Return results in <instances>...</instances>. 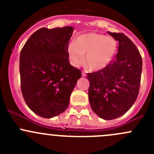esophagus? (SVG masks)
Wrapping results in <instances>:
<instances>
[{"mask_svg":"<svg viewBox=\"0 0 154 154\" xmlns=\"http://www.w3.org/2000/svg\"><path fill=\"white\" fill-rule=\"evenodd\" d=\"M82 76H83V77H86V74H85L84 72H82Z\"/></svg>","mask_w":154,"mask_h":154,"instance_id":"esophagus-1","label":"esophagus"}]
</instances>
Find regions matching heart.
I'll list each match as a JSON object with an SVG mask.
<instances>
[{
  "label": "heart",
  "instance_id": "obj_1",
  "mask_svg": "<svg viewBox=\"0 0 154 154\" xmlns=\"http://www.w3.org/2000/svg\"><path fill=\"white\" fill-rule=\"evenodd\" d=\"M118 48L117 42L103 34L89 32L79 35L74 44L68 47L71 64L78 67L84 61L90 71H97L108 66L114 59Z\"/></svg>",
  "mask_w": 154,
  "mask_h": 154
}]
</instances>
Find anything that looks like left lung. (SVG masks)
Returning <instances> with one entry per match:
<instances>
[{"mask_svg":"<svg viewBox=\"0 0 154 154\" xmlns=\"http://www.w3.org/2000/svg\"><path fill=\"white\" fill-rule=\"evenodd\" d=\"M107 32L119 43L116 58L103 69L88 74L87 79L91 109L101 119L112 120L125 114L137 98L142 60L127 35Z\"/></svg>","mask_w":154,"mask_h":154,"instance_id":"8db88e82","label":"left lung"}]
</instances>
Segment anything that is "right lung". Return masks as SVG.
<instances>
[{
    "mask_svg": "<svg viewBox=\"0 0 154 154\" xmlns=\"http://www.w3.org/2000/svg\"><path fill=\"white\" fill-rule=\"evenodd\" d=\"M73 27L38 29L20 54L21 88L27 106L38 116L51 119L63 113L81 71L69 63L68 42Z\"/></svg>",
    "mask_w": 154,
    "mask_h": 154,
    "instance_id": "right-lung-1",
    "label": "right lung"
}]
</instances>
